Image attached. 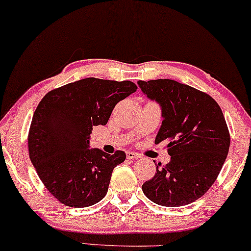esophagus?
Listing matches in <instances>:
<instances>
[{"label": "esophagus", "mask_w": 251, "mask_h": 251, "mask_svg": "<svg viewBox=\"0 0 251 251\" xmlns=\"http://www.w3.org/2000/svg\"><path fill=\"white\" fill-rule=\"evenodd\" d=\"M126 156H127V158H129V160H139L140 158V154L135 153V151H127L126 153Z\"/></svg>", "instance_id": "obj_1"}]
</instances>
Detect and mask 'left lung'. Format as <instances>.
Wrapping results in <instances>:
<instances>
[{
  "label": "left lung",
  "instance_id": "left-lung-1",
  "mask_svg": "<svg viewBox=\"0 0 251 251\" xmlns=\"http://www.w3.org/2000/svg\"><path fill=\"white\" fill-rule=\"evenodd\" d=\"M149 100L162 109L155 144L168 142L170 162L157 163L156 174L142 185L155 204H191L213 185L226 161L230 136L219 104L210 95L168 78L139 81Z\"/></svg>",
  "mask_w": 251,
  "mask_h": 251
}]
</instances>
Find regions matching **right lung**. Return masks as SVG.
<instances>
[{
	"label": "right lung",
	"instance_id": "add662e5",
	"mask_svg": "<svg viewBox=\"0 0 251 251\" xmlns=\"http://www.w3.org/2000/svg\"><path fill=\"white\" fill-rule=\"evenodd\" d=\"M131 81L88 77L50 90L38 104L28 131V155L52 196L69 207L105 197L115 167L126 154L89 148L93 126L106 125L113 107L135 93Z\"/></svg>",
	"mask_w": 251,
	"mask_h": 251
}]
</instances>
